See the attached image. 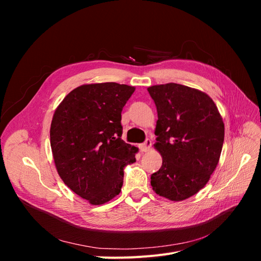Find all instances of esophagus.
I'll return each instance as SVG.
<instances>
[{"label": "esophagus", "mask_w": 261, "mask_h": 261, "mask_svg": "<svg viewBox=\"0 0 261 261\" xmlns=\"http://www.w3.org/2000/svg\"><path fill=\"white\" fill-rule=\"evenodd\" d=\"M150 148H151V140H150V139H147L144 144H141L139 146V149H140L141 152L149 151Z\"/></svg>", "instance_id": "esophagus-1"}]
</instances>
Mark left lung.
<instances>
[{
    "label": "left lung",
    "mask_w": 261,
    "mask_h": 261,
    "mask_svg": "<svg viewBox=\"0 0 261 261\" xmlns=\"http://www.w3.org/2000/svg\"><path fill=\"white\" fill-rule=\"evenodd\" d=\"M158 121L153 147L162 165L152 189L172 201L198 193L210 179L222 151L224 123L213 100L198 89L169 83L148 87Z\"/></svg>",
    "instance_id": "1"
}]
</instances>
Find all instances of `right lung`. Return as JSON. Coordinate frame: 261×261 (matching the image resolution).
<instances>
[{
  "label": "right lung",
  "instance_id": "add662e5",
  "mask_svg": "<svg viewBox=\"0 0 261 261\" xmlns=\"http://www.w3.org/2000/svg\"><path fill=\"white\" fill-rule=\"evenodd\" d=\"M135 87L86 84L63 99L53 114L50 141L64 184L90 204H103L121 193L124 168L138 148L122 140V110Z\"/></svg>",
  "mask_w": 261,
  "mask_h": 261
}]
</instances>
